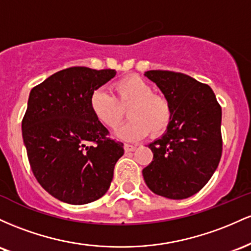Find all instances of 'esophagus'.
<instances>
[{
    "label": "esophagus",
    "mask_w": 251,
    "mask_h": 251,
    "mask_svg": "<svg viewBox=\"0 0 251 251\" xmlns=\"http://www.w3.org/2000/svg\"><path fill=\"white\" fill-rule=\"evenodd\" d=\"M135 149H136V146L125 145V151H126V153H130V151H134Z\"/></svg>",
    "instance_id": "obj_1"
}]
</instances>
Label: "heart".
Returning <instances> with one entry per match:
<instances>
[{
	"label": "heart",
	"mask_w": 251,
	"mask_h": 251,
	"mask_svg": "<svg viewBox=\"0 0 251 251\" xmlns=\"http://www.w3.org/2000/svg\"><path fill=\"white\" fill-rule=\"evenodd\" d=\"M116 97L104 89L90 96V109L102 125L110 129L120 126L128 109L130 120L116 131L123 141H137L149 134L159 136L167 130L172 120V106L167 98L154 94L148 81L139 75H128L115 83Z\"/></svg>",
	"instance_id": "1"
}]
</instances>
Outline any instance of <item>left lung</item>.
Here are the masks:
<instances>
[{"mask_svg": "<svg viewBox=\"0 0 251 251\" xmlns=\"http://www.w3.org/2000/svg\"><path fill=\"white\" fill-rule=\"evenodd\" d=\"M172 106L167 130L149 143L153 161L142 174L151 192L185 199L209 181L222 156V108L212 89L184 73L145 72Z\"/></svg>", "mask_w": 251, "mask_h": 251, "instance_id": "left-lung-1", "label": "left lung"}]
</instances>
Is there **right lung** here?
Instances as JSON below:
<instances>
[{"instance_id": "obj_1", "label": "right lung", "mask_w": 251, "mask_h": 251, "mask_svg": "<svg viewBox=\"0 0 251 251\" xmlns=\"http://www.w3.org/2000/svg\"><path fill=\"white\" fill-rule=\"evenodd\" d=\"M115 75L110 69L70 67L30 91L22 120L25 147L38 182L58 201L88 204L110 187L125 149L94 116L90 96Z\"/></svg>"}]
</instances>
